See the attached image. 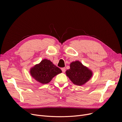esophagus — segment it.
Here are the masks:
<instances>
[{
  "label": "esophagus",
  "mask_w": 122,
  "mask_h": 122,
  "mask_svg": "<svg viewBox=\"0 0 122 122\" xmlns=\"http://www.w3.org/2000/svg\"><path fill=\"white\" fill-rule=\"evenodd\" d=\"M61 70L62 72H63V73H65L66 72V69H65V68H62L61 69Z\"/></svg>",
  "instance_id": "obj_1"
}]
</instances>
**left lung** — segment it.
Listing matches in <instances>:
<instances>
[{
  "label": "left lung",
  "mask_w": 122,
  "mask_h": 122,
  "mask_svg": "<svg viewBox=\"0 0 122 122\" xmlns=\"http://www.w3.org/2000/svg\"><path fill=\"white\" fill-rule=\"evenodd\" d=\"M70 67V69L66 72V75L71 81L77 86L83 85L93 75L91 70L78 61L71 62Z\"/></svg>",
  "instance_id": "left-lung-1"
}]
</instances>
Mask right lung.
<instances>
[{
    "mask_svg": "<svg viewBox=\"0 0 122 122\" xmlns=\"http://www.w3.org/2000/svg\"><path fill=\"white\" fill-rule=\"evenodd\" d=\"M62 72L61 70L47 59L42 60L30 70L31 76L42 84L50 82L53 77Z\"/></svg>",
    "mask_w": 122,
    "mask_h": 122,
    "instance_id": "obj_1",
    "label": "right lung"
}]
</instances>
